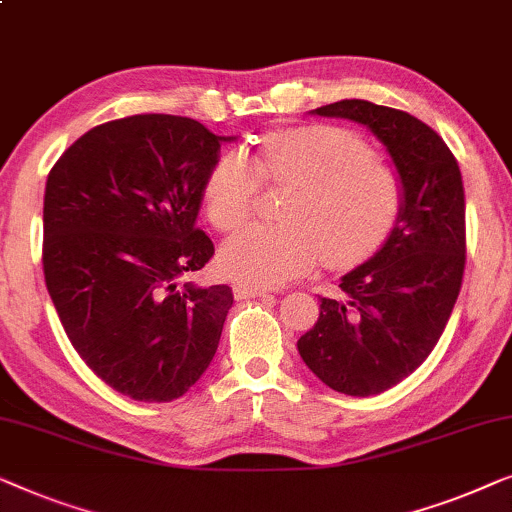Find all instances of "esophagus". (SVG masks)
Here are the masks:
<instances>
[{"instance_id": "esophagus-1", "label": "esophagus", "mask_w": 512, "mask_h": 512, "mask_svg": "<svg viewBox=\"0 0 512 512\" xmlns=\"http://www.w3.org/2000/svg\"><path fill=\"white\" fill-rule=\"evenodd\" d=\"M234 297L236 299H255V297H269V292L262 290V287H255V285L236 283L234 285Z\"/></svg>"}]
</instances>
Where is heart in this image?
<instances>
[{
  "label": "heart",
  "mask_w": 512,
  "mask_h": 512,
  "mask_svg": "<svg viewBox=\"0 0 512 512\" xmlns=\"http://www.w3.org/2000/svg\"><path fill=\"white\" fill-rule=\"evenodd\" d=\"M262 181L294 185L283 225H253L220 250V269L243 285L276 287L318 262L355 269L383 250L406 208L399 171L376 160L362 136L334 125L273 132L259 155L225 150L208 171L204 206L211 225L232 232L255 213Z\"/></svg>",
  "instance_id": "b5f03b06"
}]
</instances>
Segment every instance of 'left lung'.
Segmentation results:
<instances>
[{
  "label": "left lung",
  "instance_id": "1",
  "mask_svg": "<svg viewBox=\"0 0 512 512\" xmlns=\"http://www.w3.org/2000/svg\"><path fill=\"white\" fill-rule=\"evenodd\" d=\"M313 113L369 127L406 187L390 243L343 276V299H320L318 322L297 341L301 359L331 390L373 397L408 378L448 325L466 266L464 183L445 141L415 115L364 99Z\"/></svg>",
  "mask_w": 512,
  "mask_h": 512
}]
</instances>
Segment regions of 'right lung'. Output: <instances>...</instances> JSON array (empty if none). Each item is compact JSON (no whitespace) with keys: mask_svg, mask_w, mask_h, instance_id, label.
Returning <instances> with one entry per match:
<instances>
[{"mask_svg":"<svg viewBox=\"0 0 512 512\" xmlns=\"http://www.w3.org/2000/svg\"><path fill=\"white\" fill-rule=\"evenodd\" d=\"M220 141L183 115H129L85 132L48 174V294L83 362L134 401L183 397L234 304L229 285L181 283L215 253L197 215Z\"/></svg>","mask_w":512,"mask_h":512,"instance_id":"obj_1","label":"right lung"}]
</instances>
